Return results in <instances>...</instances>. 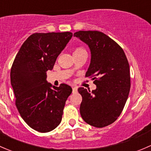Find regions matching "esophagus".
Listing matches in <instances>:
<instances>
[{
  "label": "esophagus",
  "mask_w": 151,
  "mask_h": 151,
  "mask_svg": "<svg viewBox=\"0 0 151 151\" xmlns=\"http://www.w3.org/2000/svg\"><path fill=\"white\" fill-rule=\"evenodd\" d=\"M77 90H78L77 87H76V86L73 87V93H76L77 92Z\"/></svg>",
  "instance_id": "34e87169"
}]
</instances>
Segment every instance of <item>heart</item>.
I'll use <instances>...</instances> for the list:
<instances>
[{"label": "heart", "mask_w": 151, "mask_h": 151, "mask_svg": "<svg viewBox=\"0 0 151 151\" xmlns=\"http://www.w3.org/2000/svg\"><path fill=\"white\" fill-rule=\"evenodd\" d=\"M80 49H82V48H78V49H76V50H80Z\"/></svg>", "instance_id": "b5f03b06"}]
</instances>
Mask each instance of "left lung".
<instances>
[{
    "label": "left lung",
    "mask_w": 151,
    "mask_h": 151,
    "mask_svg": "<svg viewBox=\"0 0 151 151\" xmlns=\"http://www.w3.org/2000/svg\"><path fill=\"white\" fill-rule=\"evenodd\" d=\"M86 43L91 58L86 78H93L97 86L90 91L83 87L80 113L85 122L94 127H107L119 118L128 98L131 86L129 65L124 50L116 41L97 30L74 33Z\"/></svg>",
    "instance_id": "8db88e82"
}]
</instances>
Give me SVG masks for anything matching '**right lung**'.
Wrapping results in <instances>:
<instances>
[{"mask_svg": "<svg viewBox=\"0 0 151 151\" xmlns=\"http://www.w3.org/2000/svg\"><path fill=\"white\" fill-rule=\"evenodd\" d=\"M72 36L70 32L32 34L22 45L11 68L17 108L26 124L39 132L52 131L60 124L72 93L68 85L52 89L46 81V71L53 69Z\"/></svg>", "mask_w": 151, "mask_h": 151, "instance_id": "right-lung-1", "label": "right lung"}]
</instances>
